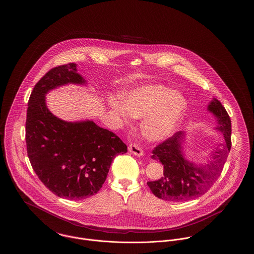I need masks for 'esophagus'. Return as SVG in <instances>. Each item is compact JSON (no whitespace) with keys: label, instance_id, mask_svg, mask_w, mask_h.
<instances>
[{"label":"esophagus","instance_id":"obj_1","mask_svg":"<svg viewBox=\"0 0 254 254\" xmlns=\"http://www.w3.org/2000/svg\"><path fill=\"white\" fill-rule=\"evenodd\" d=\"M128 151H129L130 153L134 154V155H136V156H139V157L144 155L143 149H142L141 147H139L138 145H135V144H131V145L128 146Z\"/></svg>","mask_w":254,"mask_h":254}]
</instances>
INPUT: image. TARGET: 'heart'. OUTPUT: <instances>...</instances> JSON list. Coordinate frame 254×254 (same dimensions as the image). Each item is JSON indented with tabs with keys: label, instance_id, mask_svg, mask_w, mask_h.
<instances>
[{
	"label": "heart",
	"instance_id": "obj_1",
	"mask_svg": "<svg viewBox=\"0 0 254 254\" xmlns=\"http://www.w3.org/2000/svg\"><path fill=\"white\" fill-rule=\"evenodd\" d=\"M111 109L125 120L144 118L141 128L149 141H162L175 131L188 108L186 97L161 85L138 86L123 95V104L111 102Z\"/></svg>",
	"mask_w": 254,
	"mask_h": 254
}]
</instances>
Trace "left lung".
<instances>
[{
  "label": "left lung",
  "mask_w": 254,
  "mask_h": 254,
  "mask_svg": "<svg viewBox=\"0 0 254 254\" xmlns=\"http://www.w3.org/2000/svg\"><path fill=\"white\" fill-rule=\"evenodd\" d=\"M207 110L215 116V129L223 133L225 144L214 147L203 164L185 157L183 144L186 134L183 131L157 145L151 158L162 163L164 174L156 181L147 182V186L158 198L170 202L193 199L205 193L221 174L231 147V122L227 110L215 98L208 104Z\"/></svg>",
  "instance_id": "8db88e82"
}]
</instances>
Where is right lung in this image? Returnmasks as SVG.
Masks as SVG:
<instances>
[{"instance_id":"add662e5","label":"right lung","mask_w":254,"mask_h":254,"mask_svg":"<svg viewBox=\"0 0 254 254\" xmlns=\"http://www.w3.org/2000/svg\"><path fill=\"white\" fill-rule=\"evenodd\" d=\"M68 84L86 85L73 63L50 69L35 85L27 105L25 142L30 164L49 190L82 200L100 190L113 159L127 147L91 120L64 121L49 111L46 95Z\"/></svg>"}]
</instances>
